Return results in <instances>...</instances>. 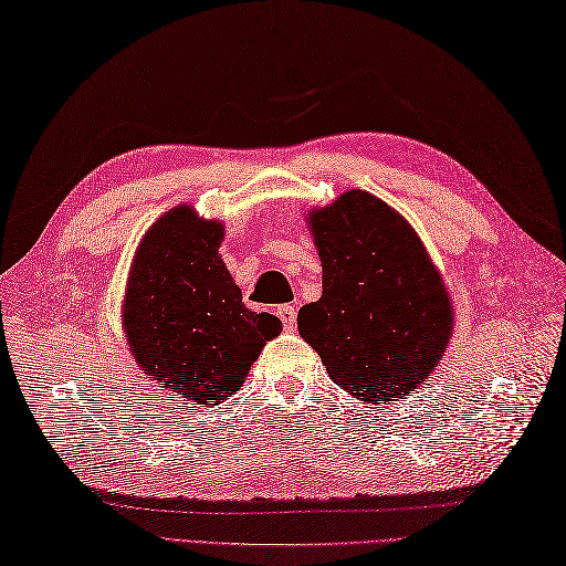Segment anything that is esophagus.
Returning a JSON list of instances; mask_svg holds the SVG:
<instances>
[{
	"label": "esophagus",
	"instance_id": "1",
	"mask_svg": "<svg viewBox=\"0 0 566 566\" xmlns=\"http://www.w3.org/2000/svg\"><path fill=\"white\" fill-rule=\"evenodd\" d=\"M275 314H279V319L283 322V326L287 331H295V326H297V310L293 305H283Z\"/></svg>",
	"mask_w": 566,
	"mask_h": 566
}]
</instances>
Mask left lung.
Here are the masks:
<instances>
[{"label": "left lung", "instance_id": "8db88e82", "mask_svg": "<svg viewBox=\"0 0 566 566\" xmlns=\"http://www.w3.org/2000/svg\"><path fill=\"white\" fill-rule=\"evenodd\" d=\"M322 297L297 331L338 387L365 403L408 396L447 353L453 307L418 232L389 203L350 189L310 209Z\"/></svg>", "mask_w": 566, "mask_h": 566}]
</instances>
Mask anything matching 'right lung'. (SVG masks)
Listing matches in <instances>:
<instances>
[{
	"instance_id": "add662e5",
	"label": "right lung",
	"mask_w": 566,
	"mask_h": 566,
	"mask_svg": "<svg viewBox=\"0 0 566 566\" xmlns=\"http://www.w3.org/2000/svg\"><path fill=\"white\" fill-rule=\"evenodd\" d=\"M223 223L187 203L148 228L124 293V334L144 375L191 408L235 394L281 319L242 305L218 247Z\"/></svg>"
}]
</instances>
